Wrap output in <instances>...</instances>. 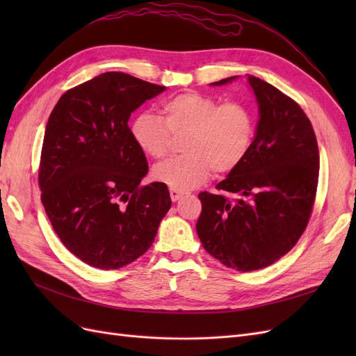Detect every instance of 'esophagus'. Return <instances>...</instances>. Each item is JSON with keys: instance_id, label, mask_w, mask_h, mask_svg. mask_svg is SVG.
I'll return each instance as SVG.
<instances>
[{"instance_id": "1", "label": "esophagus", "mask_w": 356, "mask_h": 356, "mask_svg": "<svg viewBox=\"0 0 356 356\" xmlns=\"http://www.w3.org/2000/svg\"><path fill=\"white\" fill-rule=\"evenodd\" d=\"M169 195H170L172 202H177V200L182 196V193L178 191V190H175V188H170V190H169Z\"/></svg>"}]
</instances>
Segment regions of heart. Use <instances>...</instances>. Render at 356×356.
<instances>
[{
  "label": "heart",
  "instance_id": "obj_1",
  "mask_svg": "<svg viewBox=\"0 0 356 356\" xmlns=\"http://www.w3.org/2000/svg\"><path fill=\"white\" fill-rule=\"evenodd\" d=\"M163 118L139 114L132 136L143 152L154 159L169 152L172 135H184L186 154L161 161L154 177L178 191L199 187L212 172L227 174L246 157L254 139V118L241 102L220 104L202 93H181L161 104Z\"/></svg>",
  "mask_w": 356,
  "mask_h": 356
}]
</instances>
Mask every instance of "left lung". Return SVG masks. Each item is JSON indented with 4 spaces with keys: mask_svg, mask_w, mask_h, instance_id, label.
Returning <instances> with one entry per match:
<instances>
[{
    "mask_svg": "<svg viewBox=\"0 0 356 356\" xmlns=\"http://www.w3.org/2000/svg\"><path fill=\"white\" fill-rule=\"evenodd\" d=\"M246 77L260 115L255 136L242 163L217 184L236 199L200 193L196 224L204 250L239 272L264 268L293 250L307 227L319 177L316 136L301 106L264 80Z\"/></svg>",
    "mask_w": 356,
    "mask_h": 356,
    "instance_id": "8db88e82",
    "label": "left lung"
}]
</instances>
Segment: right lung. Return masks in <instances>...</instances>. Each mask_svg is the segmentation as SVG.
Segmentation results:
<instances>
[{
  "label": "right lung",
  "mask_w": 356,
  "mask_h": 356,
  "mask_svg": "<svg viewBox=\"0 0 356 356\" xmlns=\"http://www.w3.org/2000/svg\"><path fill=\"white\" fill-rule=\"evenodd\" d=\"M165 86L104 72L60 96L46 126L38 182L53 230L92 267L114 270L149 250L170 208L163 182L141 186L147 157L127 126Z\"/></svg>",
  "instance_id": "add662e5"
}]
</instances>
